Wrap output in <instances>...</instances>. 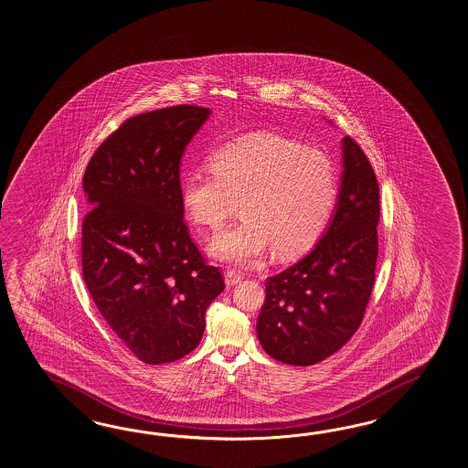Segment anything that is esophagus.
Returning a JSON list of instances; mask_svg holds the SVG:
<instances>
[{
  "instance_id": "esophagus-1",
  "label": "esophagus",
  "mask_w": 468,
  "mask_h": 468,
  "mask_svg": "<svg viewBox=\"0 0 468 468\" xmlns=\"http://www.w3.org/2000/svg\"><path fill=\"white\" fill-rule=\"evenodd\" d=\"M224 276H226V283H228V287H234V285H238L240 280L244 278V275H242L240 271H236V270H228Z\"/></svg>"
}]
</instances>
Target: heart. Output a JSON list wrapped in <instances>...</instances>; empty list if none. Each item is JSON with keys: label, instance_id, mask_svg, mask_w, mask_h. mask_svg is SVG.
I'll list each match as a JSON object with an SVG mask.
<instances>
[{"label": "heart", "instance_id": "b5f03b06", "mask_svg": "<svg viewBox=\"0 0 468 468\" xmlns=\"http://www.w3.org/2000/svg\"><path fill=\"white\" fill-rule=\"evenodd\" d=\"M212 175L192 171L181 181V207L195 226L217 232L232 200L240 218L210 244V254L250 264L273 248L297 258L319 242L335 214L337 173L317 147L273 133L240 135L208 156Z\"/></svg>", "mask_w": 468, "mask_h": 468}]
</instances>
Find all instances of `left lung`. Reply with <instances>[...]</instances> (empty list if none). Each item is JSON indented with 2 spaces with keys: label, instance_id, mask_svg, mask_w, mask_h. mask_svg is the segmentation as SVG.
<instances>
[{
  "label": "left lung",
  "instance_id": "1",
  "mask_svg": "<svg viewBox=\"0 0 468 468\" xmlns=\"http://www.w3.org/2000/svg\"><path fill=\"white\" fill-rule=\"evenodd\" d=\"M378 220V181L360 145L346 135L329 228L299 263L266 278L256 331L270 356L297 367L315 365L356 333L375 283Z\"/></svg>",
  "mask_w": 468,
  "mask_h": 468
}]
</instances>
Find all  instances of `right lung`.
<instances>
[{
	"mask_svg": "<svg viewBox=\"0 0 468 468\" xmlns=\"http://www.w3.org/2000/svg\"><path fill=\"white\" fill-rule=\"evenodd\" d=\"M210 108L135 115L95 151L83 176V280L98 311L149 365L198 346L205 312L226 288L183 220L180 163Z\"/></svg>",
	"mask_w": 468,
	"mask_h": 468,
	"instance_id": "right-lung-1",
	"label": "right lung"
}]
</instances>
